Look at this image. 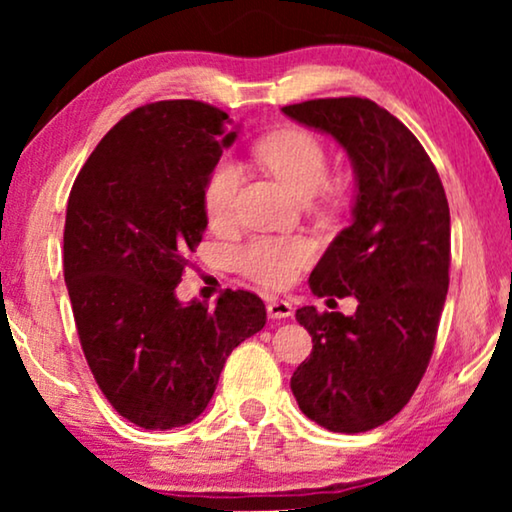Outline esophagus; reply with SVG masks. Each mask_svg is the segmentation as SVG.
<instances>
[{
    "instance_id": "34e87169",
    "label": "esophagus",
    "mask_w": 512,
    "mask_h": 512,
    "mask_svg": "<svg viewBox=\"0 0 512 512\" xmlns=\"http://www.w3.org/2000/svg\"><path fill=\"white\" fill-rule=\"evenodd\" d=\"M268 317L270 319H289V317H293V307H291V303H286V300H270Z\"/></svg>"
}]
</instances>
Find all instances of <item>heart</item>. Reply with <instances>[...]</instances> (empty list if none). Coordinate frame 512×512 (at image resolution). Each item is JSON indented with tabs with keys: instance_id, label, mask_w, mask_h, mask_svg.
Returning a JSON list of instances; mask_svg holds the SVG:
<instances>
[{
	"instance_id": "b5f03b06",
	"label": "heart",
	"mask_w": 512,
	"mask_h": 512,
	"mask_svg": "<svg viewBox=\"0 0 512 512\" xmlns=\"http://www.w3.org/2000/svg\"><path fill=\"white\" fill-rule=\"evenodd\" d=\"M254 153L265 170L275 174L296 198H312L326 186L328 153L310 130L286 125L258 139ZM240 179V167L230 160H221L209 172L202 207L212 228H223L233 221ZM307 261L310 247L298 237H256L235 254L237 270L268 289L289 286Z\"/></svg>"
}]
</instances>
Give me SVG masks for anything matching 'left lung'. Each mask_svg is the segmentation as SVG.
<instances>
[{"instance_id":"obj_1","label":"left lung","mask_w":512,"mask_h":512,"mask_svg":"<svg viewBox=\"0 0 512 512\" xmlns=\"http://www.w3.org/2000/svg\"><path fill=\"white\" fill-rule=\"evenodd\" d=\"M331 135L356 174L352 223L310 275L314 296H354L352 317L296 312L312 335L291 377L298 408L335 433L389 422L429 366L450 286V207L419 139L366 97H326L282 109Z\"/></svg>"}]
</instances>
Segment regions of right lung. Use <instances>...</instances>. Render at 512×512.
<instances>
[{
	"mask_svg": "<svg viewBox=\"0 0 512 512\" xmlns=\"http://www.w3.org/2000/svg\"><path fill=\"white\" fill-rule=\"evenodd\" d=\"M235 137L212 104H146L102 137L69 193L62 263L81 349L142 429L202 415L230 352L265 326L256 293L228 289L214 310L174 293L207 228V177Z\"/></svg>",
	"mask_w": 512,
	"mask_h": 512,
	"instance_id": "right-lung-1",
	"label": "right lung"
}]
</instances>
